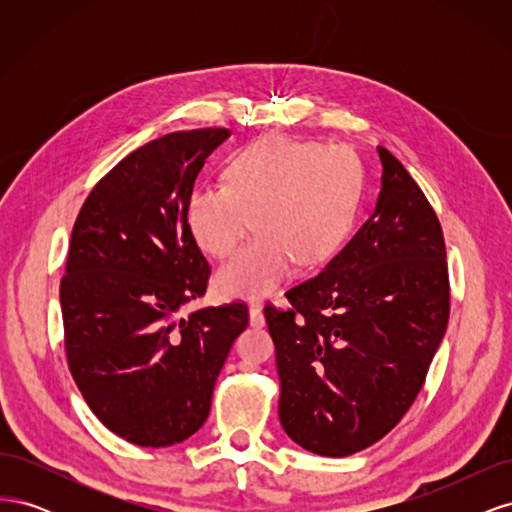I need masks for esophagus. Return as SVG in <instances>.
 Here are the masks:
<instances>
[{
  "label": "esophagus",
  "instance_id": "1",
  "mask_svg": "<svg viewBox=\"0 0 512 512\" xmlns=\"http://www.w3.org/2000/svg\"><path fill=\"white\" fill-rule=\"evenodd\" d=\"M250 324L252 327H262L265 324V316H262V309L258 305H250Z\"/></svg>",
  "mask_w": 512,
  "mask_h": 512
}]
</instances>
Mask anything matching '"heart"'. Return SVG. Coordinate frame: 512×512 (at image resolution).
I'll return each instance as SVG.
<instances>
[{
    "label": "heart",
    "instance_id": "1",
    "mask_svg": "<svg viewBox=\"0 0 512 512\" xmlns=\"http://www.w3.org/2000/svg\"><path fill=\"white\" fill-rule=\"evenodd\" d=\"M224 181L192 190L188 228L207 254L228 258L254 218L258 237L215 286L226 299H265L294 262L320 265L344 245L361 203L363 166L348 147L265 136L228 160Z\"/></svg>",
    "mask_w": 512,
    "mask_h": 512
}]
</instances>
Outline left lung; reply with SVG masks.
Instances as JSON below:
<instances>
[{
  "mask_svg": "<svg viewBox=\"0 0 512 512\" xmlns=\"http://www.w3.org/2000/svg\"><path fill=\"white\" fill-rule=\"evenodd\" d=\"M378 156L371 218L324 271L286 292L290 307H265L280 423L322 457L359 453L404 418L451 312L438 215L389 149Z\"/></svg>",
  "mask_w": 512,
  "mask_h": 512,
  "instance_id": "obj_1",
  "label": "left lung"
}]
</instances>
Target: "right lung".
I'll return each instance as SVG.
<instances>
[{"instance_id":"add662e5","label":"right lung","mask_w":512,"mask_h":512,"mask_svg":"<svg viewBox=\"0 0 512 512\" xmlns=\"http://www.w3.org/2000/svg\"><path fill=\"white\" fill-rule=\"evenodd\" d=\"M228 136L200 128L138 147L96 183L72 228L59 286L70 374L102 425L138 446L177 444L203 427L250 322L241 301L183 316L211 271L185 205Z\"/></svg>"}]
</instances>
